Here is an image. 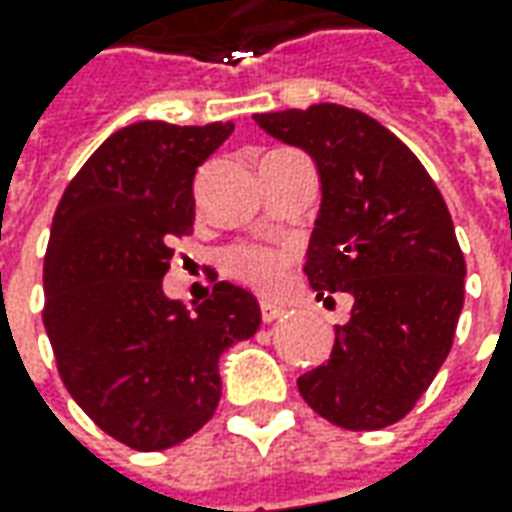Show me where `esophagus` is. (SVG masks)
Masks as SVG:
<instances>
[{
    "label": "esophagus",
    "instance_id": "esophagus-1",
    "mask_svg": "<svg viewBox=\"0 0 512 512\" xmlns=\"http://www.w3.org/2000/svg\"><path fill=\"white\" fill-rule=\"evenodd\" d=\"M286 309L283 306H277V303H260V317H263V323H274L277 317H283Z\"/></svg>",
    "mask_w": 512,
    "mask_h": 512
}]
</instances>
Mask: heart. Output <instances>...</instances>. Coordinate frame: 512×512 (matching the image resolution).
I'll return each instance as SVG.
<instances>
[{
  "label": "heart",
  "mask_w": 512,
  "mask_h": 512,
  "mask_svg": "<svg viewBox=\"0 0 512 512\" xmlns=\"http://www.w3.org/2000/svg\"><path fill=\"white\" fill-rule=\"evenodd\" d=\"M226 269L255 289L274 291L286 277V255L260 246H240L226 255Z\"/></svg>",
  "instance_id": "b5f03b06"
}]
</instances>
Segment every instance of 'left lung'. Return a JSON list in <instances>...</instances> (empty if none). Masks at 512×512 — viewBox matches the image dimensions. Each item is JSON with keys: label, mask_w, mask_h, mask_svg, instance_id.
Masks as SVG:
<instances>
[{"label": "left lung", "mask_w": 512, "mask_h": 512, "mask_svg": "<svg viewBox=\"0 0 512 512\" xmlns=\"http://www.w3.org/2000/svg\"><path fill=\"white\" fill-rule=\"evenodd\" d=\"M257 127L309 152L320 175L306 274L351 294L331 357L297 379L331 425L377 431L428 391L465 303V257L431 175L397 135L343 104L257 113Z\"/></svg>", "instance_id": "obj_1"}]
</instances>
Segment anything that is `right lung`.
I'll return each instance as SVG.
<instances>
[{
  "instance_id": "add662e5",
  "label": "right lung",
  "mask_w": 512,
  "mask_h": 512,
  "mask_svg": "<svg viewBox=\"0 0 512 512\" xmlns=\"http://www.w3.org/2000/svg\"><path fill=\"white\" fill-rule=\"evenodd\" d=\"M232 130L121 127L53 215L47 337L70 397L127 448L164 450L201 431L221 399V354L260 328L257 300L235 283H215L195 309L164 294L172 240L195 223V172Z\"/></svg>"
}]
</instances>
